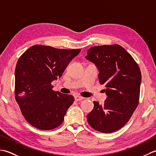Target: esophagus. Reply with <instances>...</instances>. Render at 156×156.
Wrapping results in <instances>:
<instances>
[{"mask_svg":"<svg viewBox=\"0 0 156 156\" xmlns=\"http://www.w3.org/2000/svg\"><path fill=\"white\" fill-rule=\"evenodd\" d=\"M74 98L76 101H82V100H83V99H84V98L81 97V96H76Z\"/></svg>","mask_w":156,"mask_h":156,"instance_id":"34e87169","label":"esophagus"}]
</instances>
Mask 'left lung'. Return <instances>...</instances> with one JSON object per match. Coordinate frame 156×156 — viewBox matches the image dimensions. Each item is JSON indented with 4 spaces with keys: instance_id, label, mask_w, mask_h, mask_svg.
<instances>
[{
    "instance_id": "obj_1",
    "label": "left lung",
    "mask_w": 156,
    "mask_h": 156,
    "mask_svg": "<svg viewBox=\"0 0 156 156\" xmlns=\"http://www.w3.org/2000/svg\"><path fill=\"white\" fill-rule=\"evenodd\" d=\"M86 58L99 70L101 84L107 98L103 105L94 101V109L87 115L95 130L109 133L121 129L129 121L140 101L141 74L133 58L118 44L92 47Z\"/></svg>"
}]
</instances>
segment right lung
Masks as SVG:
<instances>
[{
    "label": "right lung",
    "mask_w": 156,
    "mask_h": 156,
    "mask_svg": "<svg viewBox=\"0 0 156 156\" xmlns=\"http://www.w3.org/2000/svg\"><path fill=\"white\" fill-rule=\"evenodd\" d=\"M80 51L35 45L20 56L15 68V100L25 120L34 127L51 130L64 120L74 98L53 90L51 82L61 77Z\"/></svg>",
    "instance_id": "right-lung-1"
}]
</instances>
